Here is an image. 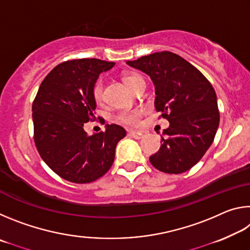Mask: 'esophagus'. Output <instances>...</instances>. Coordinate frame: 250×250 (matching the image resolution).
Masks as SVG:
<instances>
[{
    "label": "esophagus",
    "mask_w": 250,
    "mask_h": 250,
    "mask_svg": "<svg viewBox=\"0 0 250 250\" xmlns=\"http://www.w3.org/2000/svg\"><path fill=\"white\" fill-rule=\"evenodd\" d=\"M146 134L147 133L145 132V131H135V130H130L129 131L130 137H132L134 139H139V140H140V139H142V138L146 137Z\"/></svg>",
    "instance_id": "1"
}]
</instances>
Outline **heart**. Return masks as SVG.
I'll use <instances>...</instances> for the list:
<instances>
[{
	"label": "heart",
	"mask_w": 250,
	"mask_h": 250,
	"mask_svg": "<svg viewBox=\"0 0 250 250\" xmlns=\"http://www.w3.org/2000/svg\"><path fill=\"white\" fill-rule=\"evenodd\" d=\"M124 80L126 86H128L131 90H134L135 87L139 83L145 82V79L141 75L133 71H128V73L124 74ZM104 83L103 78H98L92 84L91 88V95L94 97L95 101L100 103L104 99ZM143 113V110L141 108H133V109H125L121 110L117 113L116 119L119 121L120 124H124L125 125H137L140 121V118Z\"/></svg>",
	"instance_id": "1"
}]
</instances>
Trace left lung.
Instances as JSON below:
<instances>
[{
  "label": "left lung",
  "instance_id": "8db88e82",
  "mask_svg": "<svg viewBox=\"0 0 250 250\" xmlns=\"http://www.w3.org/2000/svg\"><path fill=\"white\" fill-rule=\"evenodd\" d=\"M126 64L150 76L155 86V110L170 122L161 135L160 150L150 156L151 164L168 174L188 171L208 150L218 128L213 86L200 70L171 52L154 53Z\"/></svg>",
  "mask_w": 250,
  "mask_h": 250
}]
</instances>
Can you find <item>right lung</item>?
Instances as JSON below:
<instances>
[{
	"mask_svg": "<svg viewBox=\"0 0 250 250\" xmlns=\"http://www.w3.org/2000/svg\"><path fill=\"white\" fill-rule=\"evenodd\" d=\"M115 62L97 58L67 61L42 82L33 101L34 142L44 162L62 179L83 184L104 175L115 161L117 143L125 137L118 125L87 134L83 125L95 119L92 84Z\"/></svg>",
	"mask_w": 250,
	"mask_h": 250,
	"instance_id": "obj_1",
	"label": "right lung"
}]
</instances>
